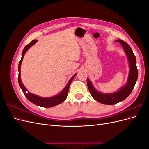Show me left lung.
I'll return each instance as SVG.
<instances>
[{
  "label": "left lung",
  "mask_w": 149,
  "mask_h": 149,
  "mask_svg": "<svg viewBox=\"0 0 149 149\" xmlns=\"http://www.w3.org/2000/svg\"><path fill=\"white\" fill-rule=\"evenodd\" d=\"M116 42H119L121 43L128 58L130 70L127 84L118 92L111 94H103L97 91L94 88L92 83L89 79H87L88 89L92 97L97 102L107 105H113L125 100L131 93L138 78V70L136 66V58L131 48L123 40L119 39L116 40Z\"/></svg>",
  "instance_id": "8db88e82"
}]
</instances>
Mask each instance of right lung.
<instances>
[{
    "instance_id": "1",
    "label": "right lung",
    "mask_w": 149,
    "mask_h": 149,
    "mask_svg": "<svg viewBox=\"0 0 149 149\" xmlns=\"http://www.w3.org/2000/svg\"><path fill=\"white\" fill-rule=\"evenodd\" d=\"M37 42V40H32V41H31L30 43H29L27 45H26L25 47L23 52H22V58H21V60H20V61L19 62V77H18V81H19L20 87L22 89V91H23L24 95L31 102H32L35 105L40 106L43 107H53V106H55L56 105L60 104L62 103L63 102L65 101V100L67 97V96H68V93L70 86L76 74H75L73 76V77L70 79V80L69 81L65 89L63 90V91L59 94H58V95H56L55 96L51 97H39L38 96H36V95H35V94H31L29 92H26L27 90H26V89L25 88V86H24L23 83H22L21 79H20L21 63H22V60H23V58L24 56V55L25 54L26 52L28 50L30 47L33 45Z\"/></svg>"
}]
</instances>
